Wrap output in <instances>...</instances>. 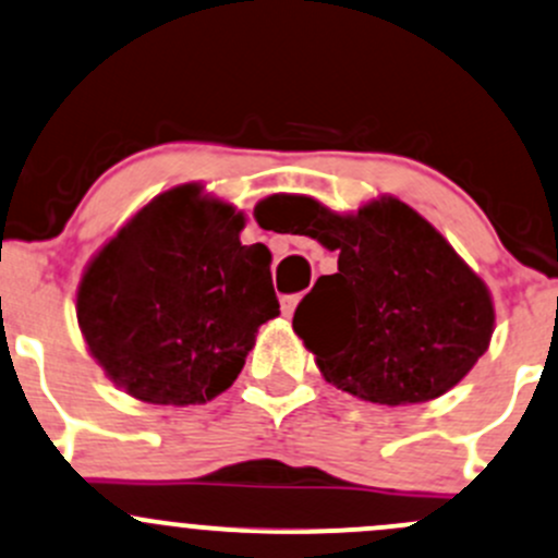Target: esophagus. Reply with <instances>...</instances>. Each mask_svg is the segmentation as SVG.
Here are the masks:
<instances>
[{"label":"esophagus","instance_id":"obj_1","mask_svg":"<svg viewBox=\"0 0 558 558\" xmlns=\"http://www.w3.org/2000/svg\"><path fill=\"white\" fill-rule=\"evenodd\" d=\"M296 304H299V294H289V296L280 299V310H283L286 318H289V315H294Z\"/></svg>","mask_w":558,"mask_h":558}]
</instances>
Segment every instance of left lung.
<instances>
[{
  "instance_id": "obj_1",
  "label": "left lung",
  "mask_w": 558,
  "mask_h": 558,
  "mask_svg": "<svg viewBox=\"0 0 558 558\" xmlns=\"http://www.w3.org/2000/svg\"><path fill=\"white\" fill-rule=\"evenodd\" d=\"M280 197V195H278ZM307 234L337 251L294 313V331L326 383L383 407L425 403L451 390L486 353L495 304L449 240L398 197L337 214L283 195Z\"/></svg>"
}]
</instances>
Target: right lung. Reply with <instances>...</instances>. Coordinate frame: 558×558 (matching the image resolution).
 Instances as JSON below:
<instances>
[{
	"instance_id": "obj_1",
	"label": "right lung",
	"mask_w": 558,
	"mask_h": 558,
	"mask_svg": "<svg viewBox=\"0 0 558 558\" xmlns=\"http://www.w3.org/2000/svg\"><path fill=\"white\" fill-rule=\"evenodd\" d=\"M232 203L181 184L120 227L77 289L87 350L128 396L190 407L225 392L278 318L267 245L240 243Z\"/></svg>"
}]
</instances>
